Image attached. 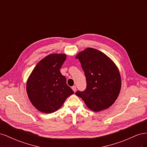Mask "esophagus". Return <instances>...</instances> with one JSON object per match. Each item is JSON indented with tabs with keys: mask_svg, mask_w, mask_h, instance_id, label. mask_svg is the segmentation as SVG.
Returning <instances> with one entry per match:
<instances>
[{
	"mask_svg": "<svg viewBox=\"0 0 147 147\" xmlns=\"http://www.w3.org/2000/svg\"><path fill=\"white\" fill-rule=\"evenodd\" d=\"M72 89L73 90V91H74V92H75L77 91V87L75 86H73L72 87Z\"/></svg>",
	"mask_w": 147,
	"mask_h": 147,
	"instance_id": "esophagus-1",
	"label": "esophagus"
}]
</instances>
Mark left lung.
<instances>
[{"mask_svg": "<svg viewBox=\"0 0 147 147\" xmlns=\"http://www.w3.org/2000/svg\"><path fill=\"white\" fill-rule=\"evenodd\" d=\"M80 62L86 80V88L75 94L94 112L108 109L116 100L121 86L116 65L104 53L88 48L76 56Z\"/></svg>", "mask_w": 147, "mask_h": 147, "instance_id": "obj_1", "label": "left lung"}]
</instances>
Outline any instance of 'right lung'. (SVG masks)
Wrapping results in <instances>:
<instances>
[{"mask_svg": "<svg viewBox=\"0 0 147 147\" xmlns=\"http://www.w3.org/2000/svg\"><path fill=\"white\" fill-rule=\"evenodd\" d=\"M66 59L64 54H51L38 62L28 80L26 90L32 104L46 113L56 112L74 94L60 69Z\"/></svg>", "mask_w": 147, "mask_h": 147, "instance_id": "add662e5", "label": "right lung"}]
</instances>
